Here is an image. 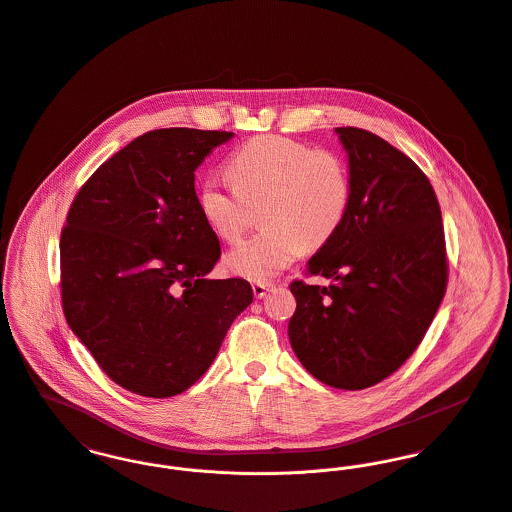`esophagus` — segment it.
<instances>
[{
    "mask_svg": "<svg viewBox=\"0 0 512 512\" xmlns=\"http://www.w3.org/2000/svg\"><path fill=\"white\" fill-rule=\"evenodd\" d=\"M273 290V284L271 282H253V294L255 298H265L267 292Z\"/></svg>",
    "mask_w": 512,
    "mask_h": 512,
    "instance_id": "obj_1",
    "label": "esophagus"
}]
</instances>
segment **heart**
<instances>
[{
	"mask_svg": "<svg viewBox=\"0 0 512 512\" xmlns=\"http://www.w3.org/2000/svg\"><path fill=\"white\" fill-rule=\"evenodd\" d=\"M228 173L234 185L218 177L200 183L198 210L216 236L234 243L249 226V206L263 204L261 224L267 230L226 257V267L247 280H271L304 249L327 245L351 210L353 177L347 161L288 136L251 138L228 159Z\"/></svg>",
	"mask_w": 512,
	"mask_h": 512,
	"instance_id": "b5f03b06",
	"label": "heart"
}]
</instances>
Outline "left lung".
Returning <instances> with one entry per match:
<instances>
[{
  "mask_svg": "<svg viewBox=\"0 0 512 512\" xmlns=\"http://www.w3.org/2000/svg\"><path fill=\"white\" fill-rule=\"evenodd\" d=\"M335 132L349 154L351 210L306 269L331 284L290 282L288 337L314 378L354 392L392 376L421 345L448 259L438 198L419 165L368 130Z\"/></svg>",
  "mask_w": 512,
  "mask_h": 512,
  "instance_id": "8db88e82",
  "label": "left lung"
}]
</instances>
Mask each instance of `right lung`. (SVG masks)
Returning a JSON list of instances; mask_svg holds the SVG:
<instances>
[{"mask_svg":"<svg viewBox=\"0 0 512 512\" xmlns=\"http://www.w3.org/2000/svg\"><path fill=\"white\" fill-rule=\"evenodd\" d=\"M232 136L146 132L107 159L68 210L62 310L99 368L132 394L189 390L253 302L247 280L206 276L222 249L195 191V169Z\"/></svg>","mask_w":512,"mask_h":512,"instance_id":"add662e5","label":"right lung"}]
</instances>
